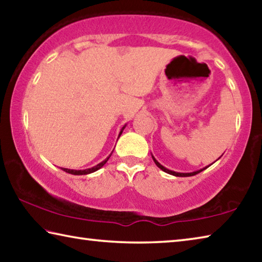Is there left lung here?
I'll use <instances>...</instances> for the list:
<instances>
[{
	"mask_svg": "<svg viewBox=\"0 0 262 262\" xmlns=\"http://www.w3.org/2000/svg\"><path fill=\"white\" fill-rule=\"evenodd\" d=\"M152 159H154V161H155V164L158 166V167L161 169V170H164L165 173H168V174H170V175H174V177H181V178H185V177H192V175H196V174H198V173H201V172H203L204 169H206L207 167H204V168H202V169H199V170H196V172H192V173H178V172H174V170H169V169H167L166 167H164L163 165H160L158 161L156 160V158L154 156H152Z\"/></svg>",
	"mask_w": 262,
	"mask_h": 262,
	"instance_id": "left-lung-1",
	"label": "left lung"
}]
</instances>
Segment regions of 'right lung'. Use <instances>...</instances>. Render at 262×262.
Wrapping results in <instances>:
<instances>
[{
	"label": "right lung",
	"mask_w": 262,
	"mask_h": 262,
	"mask_svg": "<svg viewBox=\"0 0 262 262\" xmlns=\"http://www.w3.org/2000/svg\"><path fill=\"white\" fill-rule=\"evenodd\" d=\"M125 127L126 126H123L122 127V129L120 130V133H119V136H120L121 134H122V130L125 129ZM112 155V154H111ZM111 155L107 157V158L105 159V160H103L102 163H99L98 165H96V166H94V167H92V168H87V169H83V170H77V169H69V168H61L64 170V172H66V173H69V174H73V175H85V174H90V173H94V172H96V170H98L99 168H102L104 165L106 164V161L108 160V158H110L111 157Z\"/></svg>",
	"instance_id": "right-lung-1"
}]
</instances>
